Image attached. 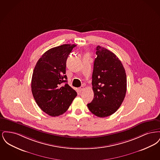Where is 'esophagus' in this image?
Masks as SVG:
<instances>
[{
  "mask_svg": "<svg viewBox=\"0 0 160 160\" xmlns=\"http://www.w3.org/2000/svg\"><path fill=\"white\" fill-rule=\"evenodd\" d=\"M84 89V87L83 86H81V87H80L79 88H78V91L79 92H82Z\"/></svg>",
  "mask_w": 160,
  "mask_h": 160,
  "instance_id": "34e87169",
  "label": "esophagus"
}]
</instances>
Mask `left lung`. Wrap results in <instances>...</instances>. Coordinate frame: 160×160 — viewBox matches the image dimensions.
<instances>
[{
  "instance_id": "8db88e82",
  "label": "left lung",
  "mask_w": 160,
  "mask_h": 160,
  "mask_svg": "<svg viewBox=\"0 0 160 160\" xmlns=\"http://www.w3.org/2000/svg\"><path fill=\"white\" fill-rule=\"evenodd\" d=\"M96 50L92 82L94 97L87 106L92 113L105 118L121 106L127 92V76L121 62L113 53L99 46Z\"/></svg>"
}]
</instances>
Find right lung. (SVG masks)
I'll return each instance as SVG.
<instances>
[{"instance_id":"add662e5","label":"right lung","mask_w":160,"mask_h":160,"mask_svg":"<svg viewBox=\"0 0 160 160\" xmlns=\"http://www.w3.org/2000/svg\"><path fill=\"white\" fill-rule=\"evenodd\" d=\"M76 45L63 44L42 55L33 72L31 89L39 108L55 117L63 114L77 95L67 83L66 62Z\"/></svg>"}]
</instances>
